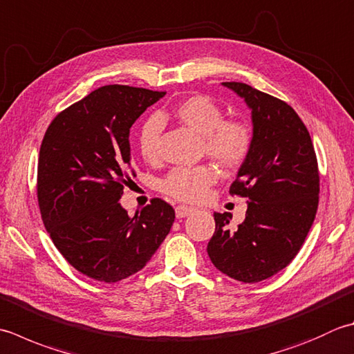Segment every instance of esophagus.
Instances as JSON below:
<instances>
[{
	"mask_svg": "<svg viewBox=\"0 0 354 354\" xmlns=\"http://www.w3.org/2000/svg\"><path fill=\"white\" fill-rule=\"evenodd\" d=\"M193 212V207H187V205H178L175 209L176 213V218L178 219H183L185 216H189V214Z\"/></svg>",
	"mask_w": 354,
	"mask_h": 354,
	"instance_id": "1",
	"label": "esophagus"
}]
</instances>
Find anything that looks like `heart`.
Listing matches in <instances>:
<instances>
[{"instance_id": "heart-1", "label": "heart", "mask_w": 354, "mask_h": 354, "mask_svg": "<svg viewBox=\"0 0 354 354\" xmlns=\"http://www.w3.org/2000/svg\"><path fill=\"white\" fill-rule=\"evenodd\" d=\"M173 116L185 127L203 136V150L224 167L236 169L245 162L253 147V133L245 122L224 120V112L210 96L192 95L179 101ZM159 131L161 124L156 118L144 122L138 136L140 153L147 162H155L159 155ZM218 181L213 165L173 169L161 189L169 196L184 203H198L204 199L210 187Z\"/></svg>"}]
</instances>
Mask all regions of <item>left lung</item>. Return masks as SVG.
<instances>
[{
  "label": "left lung",
  "instance_id": "8db88e82",
  "mask_svg": "<svg viewBox=\"0 0 354 354\" xmlns=\"http://www.w3.org/2000/svg\"><path fill=\"white\" fill-rule=\"evenodd\" d=\"M223 86L252 110L253 147L230 187L248 201L236 228L228 213L213 214L207 253L219 272L253 283L281 272L301 250L319 203V170L306 124L287 102L244 82Z\"/></svg>",
  "mask_w": 354,
  "mask_h": 354
}]
</instances>
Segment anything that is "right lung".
Here are the masks:
<instances>
[{
    "instance_id": "right-lung-1",
    "label": "right lung",
    "mask_w": 354,
    "mask_h": 354,
    "mask_svg": "<svg viewBox=\"0 0 354 354\" xmlns=\"http://www.w3.org/2000/svg\"><path fill=\"white\" fill-rule=\"evenodd\" d=\"M164 95L100 87L55 116L41 142L37 193L44 227L68 264L95 281L140 272L175 221L173 207L159 198L133 218L118 203L130 181V127Z\"/></svg>"
}]
</instances>
